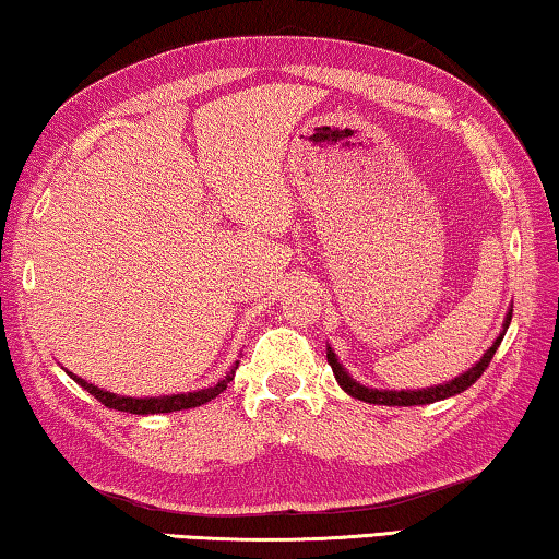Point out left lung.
<instances>
[{
    "label": "left lung",
    "instance_id": "left-lung-1",
    "mask_svg": "<svg viewBox=\"0 0 559 559\" xmlns=\"http://www.w3.org/2000/svg\"><path fill=\"white\" fill-rule=\"evenodd\" d=\"M510 320H512V309L508 312V317H504V330H502V334L495 340V345L485 352V357L479 359V362H477L475 367L467 369V372L462 374V377H454L452 382H448V384H437V388H427V390H400V392L369 390V388H365V384H357V382L352 380V377L345 372V369H342V365L337 362V357H334L332 347H328V362H330V367H332L334 377H337L340 388L345 390L347 394H352V397H357V400H362V402H369V405H388V407H390V405H392V407H394V405H397V407L429 405V402H437V400L452 397V394L465 392L467 388H472V384H475V382L479 380V377H483V372L489 367V362H492L497 347H500L504 332H508V328H510Z\"/></svg>",
    "mask_w": 559,
    "mask_h": 559
}]
</instances>
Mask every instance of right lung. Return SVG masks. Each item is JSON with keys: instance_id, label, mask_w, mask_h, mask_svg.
Wrapping results in <instances>:
<instances>
[{"instance_id": "right-lung-1", "label": "right lung", "mask_w": 559, "mask_h": 559, "mask_svg": "<svg viewBox=\"0 0 559 559\" xmlns=\"http://www.w3.org/2000/svg\"><path fill=\"white\" fill-rule=\"evenodd\" d=\"M231 377H235V369H231V372L225 377V380L214 384V388L200 390V392H187V394H167V397H119V394L94 388V384L84 382V380H80V377H74V374H72V380L76 384H82V388L87 390L94 400H99L102 405L109 407V409L132 412V415H157V412H177V409H190V407L204 405V402L214 400L219 392L227 390V384L231 382Z\"/></svg>"}]
</instances>
